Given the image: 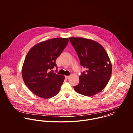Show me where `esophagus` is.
Instances as JSON below:
<instances>
[{"label":"esophagus","mask_w":133,"mask_h":133,"mask_svg":"<svg viewBox=\"0 0 133 133\" xmlns=\"http://www.w3.org/2000/svg\"><path fill=\"white\" fill-rule=\"evenodd\" d=\"M65 78H66L67 79H68L70 78V76H66Z\"/></svg>","instance_id":"34e87169"}]
</instances>
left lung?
Returning <instances> with one entry per match:
<instances>
[{
  "label": "left lung",
  "instance_id": "left-lung-1",
  "mask_svg": "<svg viewBox=\"0 0 133 133\" xmlns=\"http://www.w3.org/2000/svg\"><path fill=\"white\" fill-rule=\"evenodd\" d=\"M69 40L77 53L81 66L86 69L74 89L85 96L95 95L106 87L111 76L112 65L108 54L100 44L93 40L82 37H69Z\"/></svg>",
  "mask_w": 133,
  "mask_h": 133
}]
</instances>
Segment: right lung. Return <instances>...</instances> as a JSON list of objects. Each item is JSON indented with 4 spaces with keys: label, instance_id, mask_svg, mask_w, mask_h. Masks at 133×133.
<instances>
[{
    "label": "right lung",
    "instance_id": "right-lung-1",
    "mask_svg": "<svg viewBox=\"0 0 133 133\" xmlns=\"http://www.w3.org/2000/svg\"><path fill=\"white\" fill-rule=\"evenodd\" d=\"M68 41L67 38L50 39L35 45L28 52L22 67V77L36 96L47 99L59 92L65 77L50 70L57 67L56 60Z\"/></svg>",
    "mask_w": 133,
    "mask_h": 133
}]
</instances>
